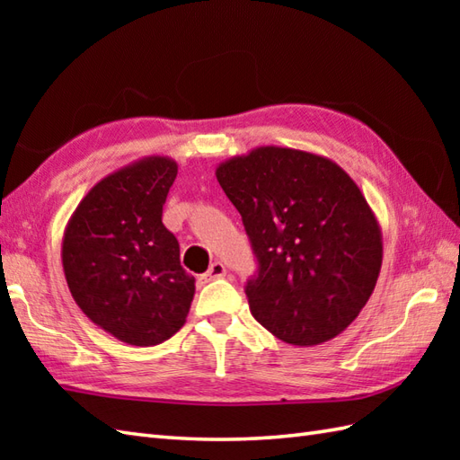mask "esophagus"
Instances as JSON below:
<instances>
[{
    "instance_id": "34e87169",
    "label": "esophagus",
    "mask_w": 460,
    "mask_h": 460,
    "mask_svg": "<svg viewBox=\"0 0 460 460\" xmlns=\"http://www.w3.org/2000/svg\"><path fill=\"white\" fill-rule=\"evenodd\" d=\"M225 275H227V269H225V265L223 262H219V261H215L213 265L209 267V270L205 272V275L201 277L205 282H209V280H217V279H223Z\"/></svg>"
}]
</instances>
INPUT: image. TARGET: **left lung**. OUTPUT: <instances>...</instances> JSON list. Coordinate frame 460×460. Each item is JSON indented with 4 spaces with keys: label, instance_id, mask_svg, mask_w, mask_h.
Masks as SVG:
<instances>
[{
    "label": "left lung",
    "instance_id": "8db88e82",
    "mask_svg": "<svg viewBox=\"0 0 460 460\" xmlns=\"http://www.w3.org/2000/svg\"><path fill=\"white\" fill-rule=\"evenodd\" d=\"M259 261L252 316L292 346L338 336L366 306L384 241L358 183L326 155L259 146L215 170Z\"/></svg>",
    "mask_w": 460,
    "mask_h": 460
}]
</instances>
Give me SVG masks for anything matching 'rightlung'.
I'll list each match as a JSON object with an SVG mask.
<instances>
[{
	"instance_id": "obj_1",
	"label": "right lung",
	"mask_w": 460,
	"mask_h": 460,
	"mask_svg": "<svg viewBox=\"0 0 460 460\" xmlns=\"http://www.w3.org/2000/svg\"><path fill=\"white\" fill-rule=\"evenodd\" d=\"M178 164L148 155L94 183L68 219L61 259L68 290L96 326L130 346H155L188 318L195 279L162 209Z\"/></svg>"
}]
</instances>
